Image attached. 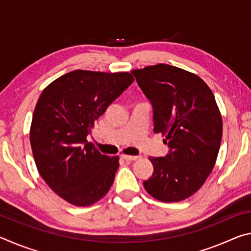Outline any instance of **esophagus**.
<instances>
[{"label": "esophagus", "mask_w": 251, "mask_h": 251, "mask_svg": "<svg viewBox=\"0 0 251 251\" xmlns=\"http://www.w3.org/2000/svg\"><path fill=\"white\" fill-rule=\"evenodd\" d=\"M122 158L126 161H134L137 160L139 157L138 156H129V155H122Z\"/></svg>", "instance_id": "34e87169"}]
</instances>
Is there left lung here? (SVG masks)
<instances>
[{"label": "left lung", "mask_w": 251, "mask_h": 251, "mask_svg": "<svg viewBox=\"0 0 251 251\" xmlns=\"http://www.w3.org/2000/svg\"><path fill=\"white\" fill-rule=\"evenodd\" d=\"M133 75L154 109V133L165 136V157H150L154 173L143 182L159 201L177 202L205 184L217 159L223 120L215 96L196 74L157 64Z\"/></svg>", "instance_id": "obj_1"}]
</instances>
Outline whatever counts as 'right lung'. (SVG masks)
<instances>
[{"instance_id": "1", "label": "right lung", "mask_w": 251, "mask_h": 251, "mask_svg": "<svg viewBox=\"0 0 251 251\" xmlns=\"http://www.w3.org/2000/svg\"><path fill=\"white\" fill-rule=\"evenodd\" d=\"M134 82L127 72L76 70L42 92L33 113L29 142L41 177L74 206H91L108 193L120 163L100 154L87 135L94 122Z\"/></svg>"}]
</instances>
